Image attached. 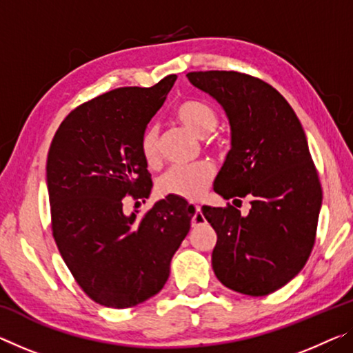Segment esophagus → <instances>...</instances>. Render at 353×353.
<instances>
[{"instance_id": "obj_1", "label": "esophagus", "mask_w": 353, "mask_h": 353, "mask_svg": "<svg viewBox=\"0 0 353 353\" xmlns=\"http://www.w3.org/2000/svg\"><path fill=\"white\" fill-rule=\"evenodd\" d=\"M187 210L188 212H191V214H193V216H191V225H199V224H202L205 221V218L202 216V213H201V207L199 205H193V204H190V205H187Z\"/></svg>"}]
</instances>
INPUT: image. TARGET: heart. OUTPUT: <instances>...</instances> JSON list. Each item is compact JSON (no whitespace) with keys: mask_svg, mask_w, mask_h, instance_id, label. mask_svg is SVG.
<instances>
[{"mask_svg":"<svg viewBox=\"0 0 353 353\" xmlns=\"http://www.w3.org/2000/svg\"><path fill=\"white\" fill-rule=\"evenodd\" d=\"M177 121L198 137L210 135L219 124L218 112L210 104L199 99H187L174 110ZM140 152L148 166L159 163V129L149 126L140 137ZM214 177V168L210 162H196L191 165L172 166L157 181L160 196H176L187 201H194L204 193Z\"/></svg>","mask_w":353,"mask_h":353,"instance_id":"obj_1","label":"heart"}]
</instances>
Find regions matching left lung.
Returning a JSON list of instances; mask_svg holds the SVG:
<instances>
[{
	"instance_id": "8db88e82",
	"label": "left lung",
	"mask_w": 353,
	"mask_h": 353,
	"mask_svg": "<svg viewBox=\"0 0 353 353\" xmlns=\"http://www.w3.org/2000/svg\"><path fill=\"white\" fill-rule=\"evenodd\" d=\"M187 77L229 118L232 148L213 190L224 199H252L248 216L230 204L202 207L218 236L213 271L241 294H271L301 272L316 238L322 190L305 132L288 101L259 77L238 71Z\"/></svg>"
}]
</instances>
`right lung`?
I'll return each instance as SVG.
<instances>
[{"label":"right lung","instance_id":"add662e5","mask_svg":"<svg viewBox=\"0 0 353 353\" xmlns=\"http://www.w3.org/2000/svg\"><path fill=\"white\" fill-rule=\"evenodd\" d=\"M177 79L121 87L76 107L52 139L46 160L52 236L83 292L99 305L129 308L170 277L191 212L168 196L151 210L126 214L124 196L145 199L152 181L140 137Z\"/></svg>","mask_w":353,"mask_h":353}]
</instances>
